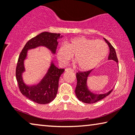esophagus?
Returning <instances> with one entry per match:
<instances>
[{
  "label": "esophagus",
  "mask_w": 135,
  "mask_h": 135,
  "mask_svg": "<svg viewBox=\"0 0 135 135\" xmlns=\"http://www.w3.org/2000/svg\"><path fill=\"white\" fill-rule=\"evenodd\" d=\"M66 71H71V72H74V70L71 69V68H66V69H65Z\"/></svg>",
  "instance_id": "1"
}]
</instances>
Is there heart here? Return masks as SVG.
Returning a JSON list of instances; mask_svg holds the SVG:
<instances>
[{"label":"heart","instance_id":"heart-1","mask_svg":"<svg viewBox=\"0 0 135 135\" xmlns=\"http://www.w3.org/2000/svg\"><path fill=\"white\" fill-rule=\"evenodd\" d=\"M108 52V46L103 40L77 37L61 45L57 50L56 56L60 63L65 66L74 55L79 69L86 71L98 65Z\"/></svg>","mask_w":135,"mask_h":135}]
</instances>
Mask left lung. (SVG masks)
Here are the masks:
<instances>
[{
  "mask_svg": "<svg viewBox=\"0 0 135 135\" xmlns=\"http://www.w3.org/2000/svg\"><path fill=\"white\" fill-rule=\"evenodd\" d=\"M104 39L109 47V55L108 56V60H112L118 63V59L115 49L106 38H104ZM92 70L93 69L85 72H78L76 74L77 82L75 90V95L79 100L83 103H88V104L95 103L101 100L109 95L112 91V89L108 93L104 94H95L88 90L86 82H87L88 77L89 76Z\"/></svg>",
  "mask_w": 135,
  "mask_h": 135,
  "instance_id": "obj_1",
  "label": "left lung"
}]
</instances>
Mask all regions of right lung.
Segmentation results:
<instances>
[{"instance_id": "obj_1", "label": "right lung", "mask_w": 135, "mask_h": 135, "mask_svg": "<svg viewBox=\"0 0 135 135\" xmlns=\"http://www.w3.org/2000/svg\"><path fill=\"white\" fill-rule=\"evenodd\" d=\"M60 35L49 32L40 33L26 44L18 58L16 68V77L20 91L30 100L38 104H48L55 98L58 92L59 79L64 71V69H58L51 62L47 74L39 83L33 85H27L24 82L22 77L25 71L24 62L29 50L40 46L47 47L53 54H55L58 44L57 40L62 37Z\"/></svg>"}]
</instances>
